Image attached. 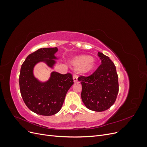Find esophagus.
<instances>
[{"mask_svg": "<svg viewBox=\"0 0 147 147\" xmlns=\"http://www.w3.org/2000/svg\"><path fill=\"white\" fill-rule=\"evenodd\" d=\"M73 80H74V82H77L78 81V76H77V75H76V74H74V75Z\"/></svg>", "mask_w": 147, "mask_h": 147, "instance_id": "esophagus-1", "label": "esophagus"}]
</instances>
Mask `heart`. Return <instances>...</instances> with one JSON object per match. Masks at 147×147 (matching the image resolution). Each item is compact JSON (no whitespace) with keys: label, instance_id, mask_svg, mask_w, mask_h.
<instances>
[{"label":"heart","instance_id":"1","mask_svg":"<svg viewBox=\"0 0 147 147\" xmlns=\"http://www.w3.org/2000/svg\"><path fill=\"white\" fill-rule=\"evenodd\" d=\"M72 64L76 69L81 67L83 73H88L94 69L96 63L92 57L86 55H82L75 57L72 61Z\"/></svg>","mask_w":147,"mask_h":147}]
</instances>
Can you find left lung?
I'll return each instance as SVG.
<instances>
[{
	"label": "left lung",
	"instance_id": "8db88e82",
	"mask_svg": "<svg viewBox=\"0 0 147 147\" xmlns=\"http://www.w3.org/2000/svg\"><path fill=\"white\" fill-rule=\"evenodd\" d=\"M101 64L89 77L81 76V97L86 107L95 112L109 109L116 100L118 93V77L116 67L108 56L98 52Z\"/></svg>",
	"mask_w": 147,
	"mask_h": 147
}]
</instances>
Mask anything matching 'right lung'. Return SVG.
Listing matches in <instances>:
<instances>
[{"label":"right lung","mask_w":147,"mask_h":147,"mask_svg":"<svg viewBox=\"0 0 147 147\" xmlns=\"http://www.w3.org/2000/svg\"><path fill=\"white\" fill-rule=\"evenodd\" d=\"M58 49L43 48L30 54L22 64L19 83L20 92L26 106L33 112L51 116L61 110L67 92L74 84L70 74H61L53 71L47 81L41 82L34 76V69L39 63L53 69L58 59Z\"/></svg>","instance_id":"add662e5"}]
</instances>
